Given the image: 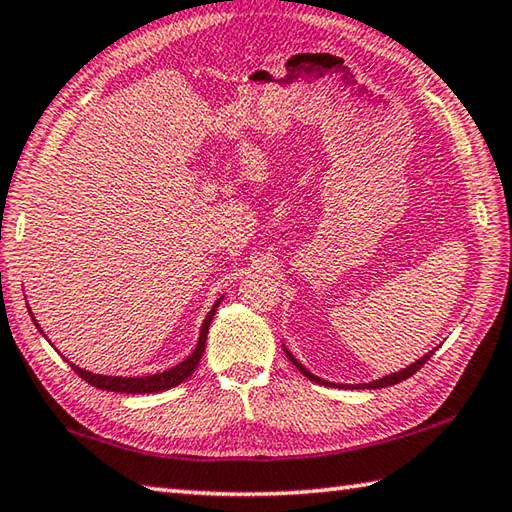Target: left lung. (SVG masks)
Returning a JSON list of instances; mask_svg holds the SVG:
<instances>
[{
  "label": "left lung",
  "instance_id": "obj_1",
  "mask_svg": "<svg viewBox=\"0 0 512 512\" xmlns=\"http://www.w3.org/2000/svg\"><path fill=\"white\" fill-rule=\"evenodd\" d=\"M286 351V356H288V360L293 362V365L302 371V374L309 378V380H313V383H320V385H331V387H351V389H378V387H389V385H396V383H401V380H405V378H410V376H414L418 369H421L427 360L432 358V353L434 351H430V353H425V356L421 358V360H416L414 365H410L407 369H401V371H396V374H389V376H385V378H380V380H374V383H365V385H338V383H329V380H322V378H318V376H313L309 369H304L300 362H297L295 358H293V353L288 351V349H284Z\"/></svg>",
  "mask_w": 512,
  "mask_h": 512
}]
</instances>
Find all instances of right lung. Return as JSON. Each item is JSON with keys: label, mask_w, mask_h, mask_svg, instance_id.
<instances>
[{"label": "right lung", "mask_w": 512, "mask_h": 512, "mask_svg": "<svg viewBox=\"0 0 512 512\" xmlns=\"http://www.w3.org/2000/svg\"><path fill=\"white\" fill-rule=\"evenodd\" d=\"M221 304V297L212 306L210 313L206 315V320L201 324V333H199V342H197V349H194L188 358L179 365L163 371V374H152V376H141V378H123V376H100V374H91V371L80 369L76 365H71V369L76 371V374L87 380L89 385H94L98 389H107V392H120V394H156V392H165V389L181 385L185 378L192 376V371L197 369L199 360L203 356V351H206V338H208V329H210V322L215 318V311L217 306ZM35 322V318H33ZM37 327V322H35ZM40 329V327H37Z\"/></svg>", "instance_id": "1"}]
</instances>
